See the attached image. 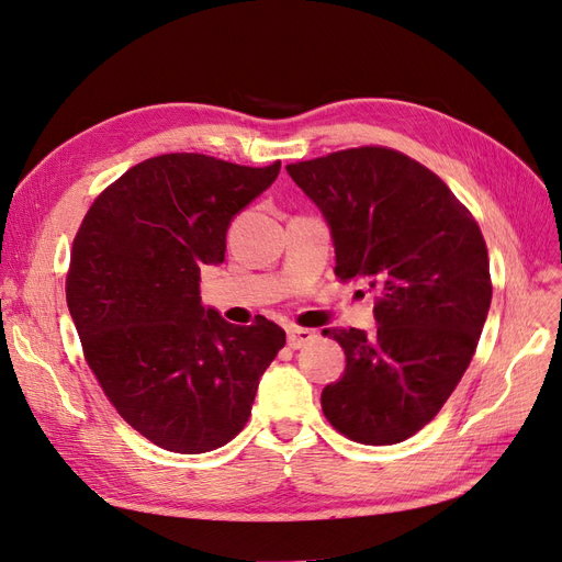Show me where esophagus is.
Returning <instances> with one entry per match:
<instances>
[{"label":"esophagus","instance_id":"34e87169","mask_svg":"<svg viewBox=\"0 0 562 562\" xmlns=\"http://www.w3.org/2000/svg\"><path fill=\"white\" fill-rule=\"evenodd\" d=\"M314 337L316 335L312 330H307V328H288V347L300 349V347H304L307 342H312Z\"/></svg>","mask_w":562,"mask_h":562}]
</instances>
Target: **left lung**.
<instances>
[{"mask_svg": "<svg viewBox=\"0 0 562 562\" xmlns=\"http://www.w3.org/2000/svg\"><path fill=\"white\" fill-rule=\"evenodd\" d=\"M328 223L337 279L378 293V330H323L347 368L321 394L333 427L366 446L415 436L450 398L490 312L485 239L429 168L386 147L288 164Z\"/></svg>", "mask_w": 562, "mask_h": 562, "instance_id": "left-lung-1", "label": "left lung"}]
</instances>
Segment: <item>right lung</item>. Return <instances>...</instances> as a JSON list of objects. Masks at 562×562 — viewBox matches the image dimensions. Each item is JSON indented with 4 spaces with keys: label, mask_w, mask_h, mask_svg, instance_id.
I'll return each instance as SVG.
<instances>
[{
    "label": "right lung",
    "mask_w": 562,
    "mask_h": 562,
    "mask_svg": "<svg viewBox=\"0 0 562 562\" xmlns=\"http://www.w3.org/2000/svg\"><path fill=\"white\" fill-rule=\"evenodd\" d=\"M279 171L187 151L147 159L93 201L75 236L65 295L83 353L116 413L164 450L229 443L285 345L277 323L232 326L199 295L232 220Z\"/></svg>",
    "instance_id": "right-lung-1"
}]
</instances>
